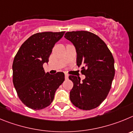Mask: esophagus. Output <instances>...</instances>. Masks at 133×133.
<instances>
[{
	"mask_svg": "<svg viewBox=\"0 0 133 133\" xmlns=\"http://www.w3.org/2000/svg\"><path fill=\"white\" fill-rule=\"evenodd\" d=\"M68 77H69V75L67 74H65V79H68Z\"/></svg>",
	"mask_w": 133,
	"mask_h": 133,
	"instance_id": "34e87169",
	"label": "esophagus"
}]
</instances>
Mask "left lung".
I'll return each mask as SVG.
<instances>
[{
  "mask_svg": "<svg viewBox=\"0 0 133 133\" xmlns=\"http://www.w3.org/2000/svg\"><path fill=\"white\" fill-rule=\"evenodd\" d=\"M75 46L77 65L85 78L69 75L74 83L69 93L71 103L80 109L97 107L106 99L115 76L114 58L106 44L87 31L68 32L64 36Z\"/></svg>",
  "mask_w": 133,
  "mask_h": 133,
  "instance_id": "left-lung-1",
  "label": "left lung"
}]
</instances>
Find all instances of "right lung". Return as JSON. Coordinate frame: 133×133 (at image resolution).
<instances>
[{"instance_id": "obj_1", "label": "right lung", "mask_w": 133, "mask_h": 133, "mask_svg": "<svg viewBox=\"0 0 133 133\" xmlns=\"http://www.w3.org/2000/svg\"><path fill=\"white\" fill-rule=\"evenodd\" d=\"M65 32H44L31 36L20 46L12 64L13 84L18 96L26 106L34 110L48 107L55 93L65 80L63 72L51 75L43 64L49 62L55 44Z\"/></svg>"}]
</instances>
